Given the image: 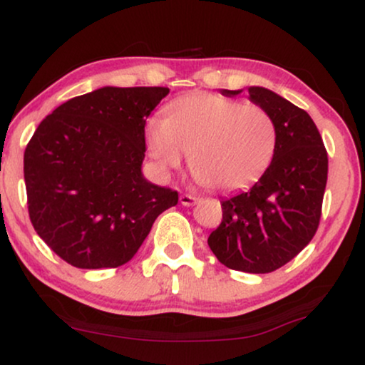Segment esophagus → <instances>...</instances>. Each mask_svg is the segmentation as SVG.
Returning a JSON list of instances; mask_svg holds the SVG:
<instances>
[{"label":"esophagus","mask_w":365,"mask_h":365,"mask_svg":"<svg viewBox=\"0 0 365 365\" xmlns=\"http://www.w3.org/2000/svg\"><path fill=\"white\" fill-rule=\"evenodd\" d=\"M197 201L199 197L191 196V194H181V197H179V202H181L182 206H194Z\"/></svg>","instance_id":"34e87169"}]
</instances>
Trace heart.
Masks as SVG:
<instances>
[{"label": "heart", "mask_w": 365, "mask_h": 365, "mask_svg": "<svg viewBox=\"0 0 365 365\" xmlns=\"http://www.w3.org/2000/svg\"><path fill=\"white\" fill-rule=\"evenodd\" d=\"M148 151L166 174L189 153V168L202 186L236 191L257 181L276 154L279 131L257 104L212 93L189 94L168 106V116L146 123Z\"/></svg>", "instance_id": "b5f03b06"}]
</instances>
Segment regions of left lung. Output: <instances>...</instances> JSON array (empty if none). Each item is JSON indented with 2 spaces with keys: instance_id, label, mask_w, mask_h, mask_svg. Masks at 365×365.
Listing matches in <instances>:
<instances>
[{
  "instance_id": "1",
  "label": "left lung",
  "mask_w": 365,
  "mask_h": 365,
  "mask_svg": "<svg viewBox=\"0 0 365 365\" xmlns=\"http://www.w3.org/2000/svg\"><path fill=\"white\" fill-rule=\"evenodd\" d=\"M247 91L277 124L276 154L247 192L221 201L222 221L207 244L226 267L266 274L296 257L316 234L327 182V151L304 109L271 89L251 86ZM221 93L236 96L241 91Z\"/></svg>"
}]
</instances>
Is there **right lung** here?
<instances>
[{"mask_svg":"<svg viewBox=\"0 0 365 365\" xmlns=\"http://www.w3.org/2000/svg\"><path fill=\"white\" fill-rule=\"evenodd\" d=\"M168 88H113L69 99L24 151L28 212L38 236L79 269L131 261L178 191L144 179V126Z\"/></svg>","mask_w":365,"mask_h":365,"instance_id":"add662e5","label":"right lung"}]
</instances>
